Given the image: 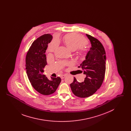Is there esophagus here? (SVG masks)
<instances>
[{"mask_svg":"<svg viewBox=\"0 0 131 131\" xmlns=\"http://www.w3.org/2000/svg\"><path fill=\"white\" fill-rule=\"evenodd\" d=\"M65 76H66V75H60V78H61V79H63L65 77Z\"/></svg>","mask_w":131,"mask_h":131,"instance_id":"esophagus-1","label":"esophagus"}]
</instances>
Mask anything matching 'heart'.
<instances>
[{"instance_id": "obj_1", "label": "heart", "mask_w": 131, "mask_h": 131, "mask_svg": "<svg viewBox=\"0 0 131 131\" xmlns=\"http://www.w3.org/2000/svg\"><path fill=\"white\" fill-rule=\"evenodd\" d=\"M64 43L70 50H74L77 49L76 53L81 56L84 53L83 46L86 44V41L84 38L81 35L75 33H71L66 34L63 39ZM55 45L51 44L49 48L50 52H52L54 50Z\"/></svg>"}]
</instances>
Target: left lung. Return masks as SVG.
Segmentation results:
<instances>
[{"instance_id":"8db88e82","label":"left lung","mask_w":131,"mask_h":131,"mask_svg":"<svg viewBox=\"0 0 131 131\" xmlns=\"http://www.w3.org/2000/svg\"><path fill=\"white\" fill-rule=\"evenodd\" d=\"M91 48L88 52L85 60L80 66L86 75L84 81L79 82L74 78L70 84L72 92L80 98H87L95 93L101 86L106 72V51L103 45L96 38L86 34Z\"/></svg>"}]
</instances>
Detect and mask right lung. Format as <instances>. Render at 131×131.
Masks as SVG:
<instances>
[{
  "label": "right lung",
  "instance_id": "right-lung-1",
  "mask_svg": "<svg viewBox=\"0 0 131 131\" xmlns=\"http://www.w3.org/2000/svg\"><path fill=\"white\" fill-rule=\"evenodd\" d=\"M52 36L45 34L38 38L31 45L25 58V67L31 85L39 93L49 95L54 93L58 87L60 77L52 78L49 80L42 73L43 69L47 64L46 50Z\"/></svg>",
  "mask_w": 131,
  "mask_h": 131
}]
</instances>
